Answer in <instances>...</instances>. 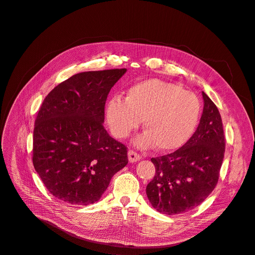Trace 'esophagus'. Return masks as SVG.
I'll return each mask as SVG.
<instances>
[{"label":"esophagus","mask_w":255,"mask_h":255,"mask_svg":"<svg viewBox=\"0 0 255 255\" xmlns=\"http://www.w3.org/2000/svg\"><path fill=\"white\" fill-rule=\"evenodd\" d=\"M128 162H129V163L138 162V161L141 159L140 154H138V153H137L136 151H134V150H128Z\"/></svg>","instance_id":"obj_1"}]
</instances>
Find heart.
Wrapping results in <instances>:
<instances>
[{
    "mask_svg": "<svg viewBox=\"0 0 255 255\" xmlns=\"http://www.w3.org/2000/svg\"><path fill=\"white\" fill-rule=\"evenodd\" d=\"M200 102L191 91L157 79L139 82L128 89L124 101L113 99L106 108L112 134L127 138L142 120L146 129L135 139L141 148L156 145L160 151L176 150L191 138L200 116Z\"/></svg>",
    "mask_w": 255,
    "mask_h": 255,
    "instance_id": "heart-1",
    "label": "heart"
}]
</instances>
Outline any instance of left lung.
<instances>
[{
	"label": "left lung",
	"mask_w": 255,
	"mask_h": 255,
	"mask_svg": "<svg viewBox=\"0 0 255 255\" xmlns=\"http://www.w3.org/2000/svg\"><path fill=\"white\" fill-rule=\"evenodd\" d=\"M203 111L195 132L176 151L152 157L153 179L146 187L152 208L183 214L201 204L215 189L222 166L225 138L219 110L202 91Z\"/></svg>",
	"instance_id": "1"
}]
</instances>
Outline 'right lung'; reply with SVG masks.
I'll return each mask as SVG.
<instances>
[{"label": "right lung", "instance_id": "add662e5", "mask_svg": "<svg viewBox=\"0 0 255 255\" xmlns=\"http://www.w3.org/2000/svg\"><path fill=\"white\" fill-rule=\"evenodd\" d=\"M126 72V68L80 72L44 99L35 120L33 165L56 198L74 205L92 204L128 164L127 147L103 126L108 94Z\"/></svg>", "mask_w": 255, "mask_h": 255}]
</instances>
